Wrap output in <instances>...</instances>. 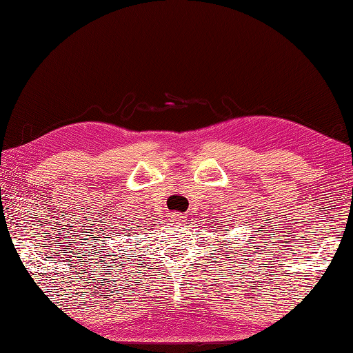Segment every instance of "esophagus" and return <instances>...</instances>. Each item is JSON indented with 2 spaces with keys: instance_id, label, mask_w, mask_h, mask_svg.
<instances>
[{
  "instance_id": "esophagus-1",
  "label": "esophagus",
  "mask_w": 353,
  "mask_h": 353,
  "mask_svg": "<svg viewBox=\"0 0 353 353\" xmlns=\"http://www.w3.org/2000/svg\"><path fill=\"white\" fill-rule=\"evenodd\" d=\"M170 220H172V223H176V225H181V223H184V221H188V217L184 214H178V212H175V214H172L170 215Z\"/></svg>"
}]
</instances>
